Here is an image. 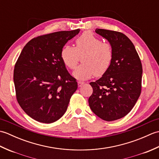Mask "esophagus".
Wrapping results in <instances>:
<instances>
[{"instance_id":"esophagus-1","label":"esophagus","mask_w":159,"mask_h":159,"mask_svg":"<svg viewBox=\"0 0 159 159\" xmlns=\"http://www.w3.org/2000/svg\"><path fill=\"white\" fill-rule=\"evenodd\" d=\"M83 85H84V83L83 82H82V81H79V82H78V86H79V87H82Z\"/></svg>"}]
</instances>
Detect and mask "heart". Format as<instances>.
<instances>
[{
  "instance_id": "heart-1",
  "label": "heart",
  "mask_w": 159,
  "mask_h": 159,
  "mask_svg": "<svg viewBox=\"0 0 159 159\" xmlns=\"http://www.w3.org/2000/svg\"><path fill=\"white\" fill-rule=\"evenodd\" d=\"M76 46L66 45L61 51V58L66 67L74 70L79 62V55L83 52V64L74 72L79 80H87L96 75L102 76L110 68L113 50L109 42H104L92 32L85 31L76 39Z\"/></svg>"
}]
</instances>
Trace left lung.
<instances>
[{"instance_id":"left-lung-1","label":"left lung","mask_w":159,"mask_h":159,"mask_svg":"<svg viewBox=\"0 0 159 159\" xmlns=\"http://www.w3.org/2000/svg\"><path fill=\"white\" fill-rule=\"evenodd\" d=\"M96 32L110 42L113 58L109 70L90 83L93 93L89 104L97 116L114 121L133 109L141 92L142 65L134 46L124 33L102 29Z\"/></svg>"}]
</instances>
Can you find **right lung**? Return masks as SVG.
I'll use <instances>...</instances> for the list:
<instances>
[{
  "label": "right lung",
  "mask_w": 159,
  "mask_h": 159,
  "mask_svg": "<svg viewBox=\"0 0 159 159\" xmlns=\"http://www.w3.org/2000/svg\"><path fill=\"white\" fill-rule=\"evenodd\" d=\"M80 29L36 37L24 47L13 70L16 99L29 116L50 124L61 117L78 88L61 51Z\"/></svg>",
  "instance_id": "add662e5"
}]
</instances>
